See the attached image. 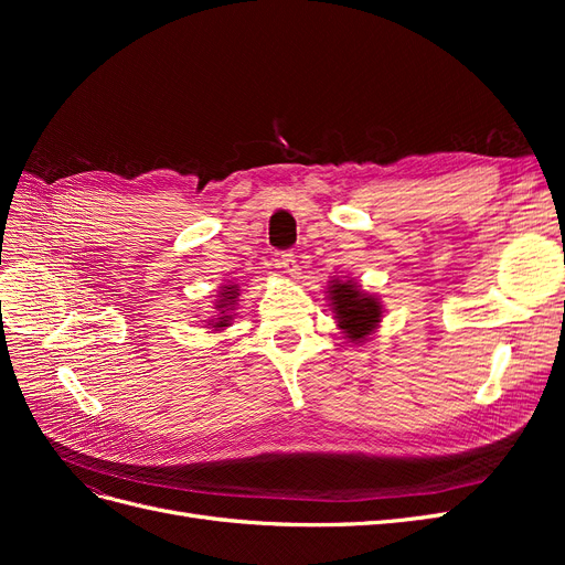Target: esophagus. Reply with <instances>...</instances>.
I'll return each instance as SVG.
<instances>
[{"label": "esophagus", "mask_w": 565, "mask_h": 565, "mask_svg": "<svg viewBox=\"0 0 565 565\" xmlns=\"http://www.w3.org/2000/svg\"><path fill=\"white\" fill-rule=\"evenodd\" d=\"M280 266H282V270L287 273L289 278H299V273H301V266H299V262H297V256L292 254V252H285L282 256H280Z\"/></svg>", "instance_id": "esophagus-1"}]
</instances>
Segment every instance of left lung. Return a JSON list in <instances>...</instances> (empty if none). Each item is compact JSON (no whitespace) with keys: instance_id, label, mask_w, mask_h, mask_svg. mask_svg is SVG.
Listing matches in <instances>:
<instances>
[{"instance_id":"1","label":"left lung","mask_w":565,"mask_h":565,"mask_svg":"<svg viewBox=\"0 0 565 565\" xmlns=\"http://www.w3.org/2000/svg\"><path fill=\"white\" fill-rule=\"evenodd\" d=\"M328 301L337 328L351 344H365L380 330L384 306L374 292H365L353 278H332L328 282Z\"/></svg>"}]
</instances>
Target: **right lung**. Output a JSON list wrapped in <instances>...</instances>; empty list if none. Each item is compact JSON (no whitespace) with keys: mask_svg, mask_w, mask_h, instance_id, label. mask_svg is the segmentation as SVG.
Masks as SVG:
<instances>
[{"mask_svg":"<svg viewBox=\"0 0 565 565\" xmlns=\"http://www.w3.org/2000/svg\"><path fill=\"white\" fill-rule=\"evenodd\" d=\"M237 297H241V289L237 285H233V280H228L226 285L218 287V295L214 299V316L207 322L212 332H221L233 324V311L237 309Z\"/></svg>","mask_w":565,"mask_h":565,"instance_id":"obj_1","label":"right lung"}]
</instances>
